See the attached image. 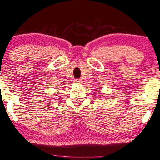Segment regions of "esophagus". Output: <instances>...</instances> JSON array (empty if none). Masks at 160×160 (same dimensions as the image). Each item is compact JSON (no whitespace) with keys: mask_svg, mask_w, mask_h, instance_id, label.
Returning a JSON list of instances; mask_svg holds the SVG:
<instances>
[{"mask_svg":"<svg viewBox=\"0 0 160 160\" xmlns=\"http://www.w3.org/2000/svg\"><path fill=\"white\" fill-rule=\"evenodd\" d=\"M75 82L77 84H80L81 82H82V81H81L80 79H75Z\"/></svg>","mask_w":160,"mask_h":160,"instance_id":"obj_1","label":"esophagus"}]
</instances>
